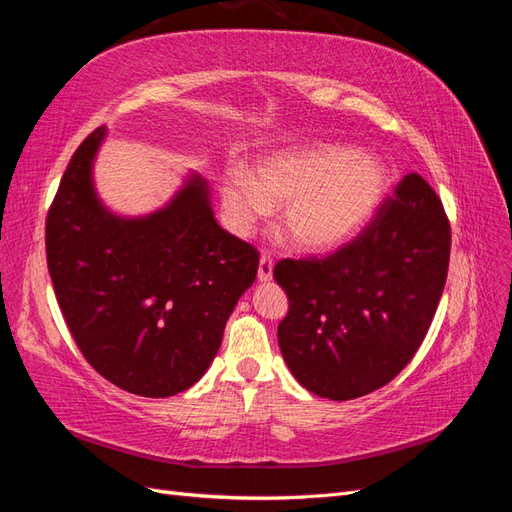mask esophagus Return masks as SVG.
Instances as JSON below:
<instances>
[{
	"label": "esophagus",
	"instance_id": "1",
	"mask_svg": "<svg viewBox=\"0 0 512 512\" xmlns=\"http://www.w3.org/2000/svg\"><path fill=\"white\" fill-rule=\"evenodd\" d=\"M273 277V258L269 254H262L258 262V280L269 282Z\"/></svg>",
	"mask_w": 512,
	"mask_h": 512
}]
</instances>
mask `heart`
Returning a JSON list of instances; mask_svg holds the SVG:
<instances>
[{"mask_svg": "<svg viewBox=\"0 0 512 512\" xmlns=\"http://www.w3.org/2000/svg\"><path fill=\"white\" fill-rule=\"evenodd\" d=\"M391 185L382 158L344 145L284 149L262 158L252 175L230 168L220 196L228 226L250 235L280 209V228L305 252H331L376 218Z\"/></svg>", "mask_w": 512, "mask_h": 512, "instance_id": "obj_1", "label": "heart"}]
</instances>
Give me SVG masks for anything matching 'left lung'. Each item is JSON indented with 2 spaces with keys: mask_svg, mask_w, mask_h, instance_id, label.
I'll list each match as a JSON object with an SVG mask.
<instances>
[{
  "mask_svg": "<svg viewBox=\"0 0 512 512\" xmlns=\"http://www.w3.org/2000/svg\"><path fill=\"white\" fill-rule=\"evenodd\" d=\"M448 256L451 226L442 200L410 173L342 250L277 262L273 277L290 301L277 342L292 376L333 401L389 384L429 331Z\"/></svg>",
  "mask_w": 512,
  "mask_h": 512,
  "instance_id": "8db88e82",
  "label": "left lung"
}]
</instances>
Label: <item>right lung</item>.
Listing matches in <instances>:
<instances>
[{
	"label": "right lung",
	"mask_w": 512,
	"mask_h": 512,
	"mask_svg": "<svg viewBox=\"0 0 512 512\" xmlns=\"http://www.w3.org/2000/svg\"><path fill=\"white\" fill-rule=\"evenodd\" d=\"M104 136L91 132L61 177L46 262L87 363L123 391L170 397L209 369L256 280L258 252L215 222L209 183L196 173L158 211L113 213L94 185Z\"/></svg>",
	"instance_id": "right-lung-1"
}]
</instances>
